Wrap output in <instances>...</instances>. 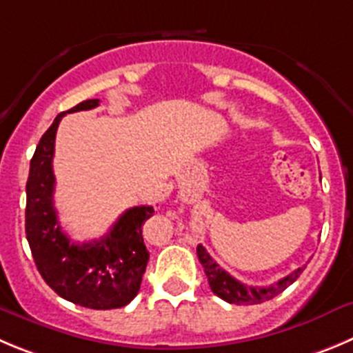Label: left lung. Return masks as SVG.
I'll return each mask as SVG.
<instances>
[{"mask_svg": "<svg viewBox=\"0 0 353 353\" xmlns=\"http://www.w3.org/2000/svg\"><path fill=\"white\" fill-rule=\"evenodd\" d=\"M196 254H199V261L202 263L203 272H205L207 281H209V285L214 294L219 296L225 301L233 303V305H258V303L268 301V299L275 298L276 294L285 291L305 270V266L294 270L291 275L284 276V279L268 285V288H252V285L242 284L236 279H233L228 272H225L221 266L210 258V254L205 251L203 245L196 247Z\"/></svg>", "mask_w": 353, "mask_h": 353, "instance_id": "1", "label": "left lung"}]
</instances>
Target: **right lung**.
Instances as JSON below:
<instances>
[{"instance_id":"obj_1","label":"right lung","mask_w":353,"mask_h":353,"mask_svg":"<svg viewBox=\"0 0 353 353\" xmlns=\"http://www.w3.org/2000/svg\"><path fill=\"white\" fill-rule=\"evenodd\" d=\"M99 102L88 99L57 114L39 139L26 184V235L39 275L61 298L92 310H113L128 305L139 292L150 259L141 228L154 209L132 207L102 239L74 243L61 230L54 207L52 160L59 121L65 113L94 110Z\"/></svg>"}]
</instances>
